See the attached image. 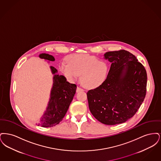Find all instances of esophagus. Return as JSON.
Masks as SVG:
<instances>
[{"label":"esophagus","mask_w":161,"mask_h":161,"mask_svg":"<svg viewBox=\"0 0 161 161\" xmlns=\"http://www.w3.org/2000/svg\"><path fill=\"white\" fill-rule=\"evenodd\" d=\"M84 90L82 89V88H81V87H77V90H76V91L77 92H81V91H83Z\"/></svg>","instance_id":"34e87169"}]
</instances>
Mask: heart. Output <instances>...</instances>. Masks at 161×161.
Returning <instances> with one entry per match:
<instances>
[{"label": "heart", "mask_w": 161, "mask_h": 161, "mask_svg": "<svg viewBox=\"0 0 161 161\" xmlns=\"http://www.w3.org/2000/svg\"><path fill=\"white\" fill-rule=\"evenodd\" d=\"M66 61L60 63L61 72L71 81L81 75V82L87 88L98 87L107 75V64L91 55L72 54L66 58Z\"/></svg>", "instance_id": "b5f03b06"}]
</instances>
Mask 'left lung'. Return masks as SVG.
<instances>
[{
    "mask_svg": "<svg viewBox=\"0 0 161 161\" xmlns=\"http://www.w3.org/2000/svg\"><path fill=\"white\" fill-rule=\"evenodd\" d=\"M104 55L112 64L104 81L87 92L89 110L104 124H121L132 118L144 101L146 70L127 51H110Z\"/></svg>",
    "mask_w": 161,
    "mask_h": 161,
    "instance_id": "left-lung-1",
    "label": "left lung"
}]
</instances>
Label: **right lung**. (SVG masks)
<instances>
[{
    "label": "right lung",
    "mask_w": 161,
    "mask_h": 161,
    "mask_svg": "<svg viewBox=\"0 0 161 161\" xmlns=\"http://www.w3.org/2000/svg\"><path fill=\"white\" fill-rule=\"evenodd\" d=\"M39 57L48 62L55 60L53 55L45 53L40 54ZM50 68L54 75L53 86L46 111L38 123V125L43 127H53L61 121L77 89L75 84L69 83L63 75L57 74L58 71L54 67L50 66Z\"/></svg>",
    "instance_id": "add662e5"
}]
</instances>
